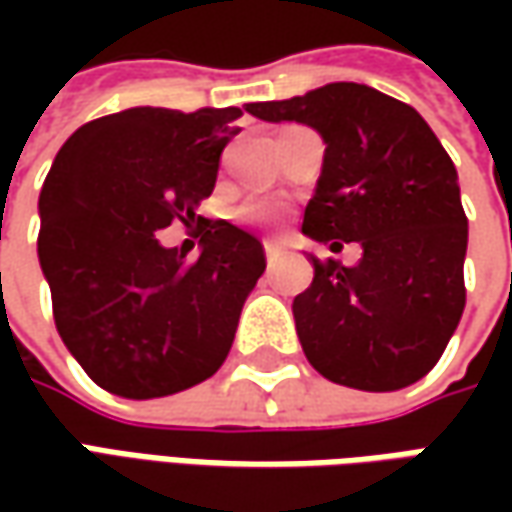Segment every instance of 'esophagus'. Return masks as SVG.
I'll list each match as a JSON object with an SVG mask.
<instances>
[{"label":"esophagus","mask_w":512,"mask_h":512,"mask_svg":"<svg viewBox=\"0 0 512 512\" xmlns=\"http://www.w3.org/2000/svg\"><path fill=\"white\" fill-rule=\"evenodd\" d=\"M265 256H267V267L273 270V267L279 265V256H282V253H279V247L276 245H265Z\"/></svg>","instance_id":"34e87169"}]
</instances>
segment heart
Masks as SVG:
<instances>
[{
    "mask_svg": "<svg viewBox=\"0 0 512 512\" xmlns=\"http://www.w3.org/2000/svg\"><path fill=\"white\" fill-rule=\"evenodd\" d=\"M242 219H247V222H270V219H273V207L270 205H245L242 207Z\"/></svg>",
    "mask_w": 512,
    "mask_h": 512,
    "instance_id": "heart-1",
    "label": "heart"
}]
</instances>
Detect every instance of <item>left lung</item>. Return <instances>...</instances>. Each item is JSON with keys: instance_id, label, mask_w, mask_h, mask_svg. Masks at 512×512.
<instances>
[{"instance_id": "1", "label": "left lung", "mask_w": 512, "mask_h": 512, "mask_svg": "<svg viewBox=\"0 0 512 512\" xmlns=\"http://www.w3.org/2000/svg\"><path fill=\"white\" fill-rule=\"evenodd\" d=\"M265 122H299L325 142L305 207L313 242H359V265L319 262L293 299L307 362L325 379L387 393L439 362L464 310L467 216L459 173L419 110L356 82L253 102Z\"/></svg>"}]
</instances>
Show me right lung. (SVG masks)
I'll return each instance as SVG.
<instances>
[{
  "label": "right lung",
  "mask_w": 512,
  "mask_h": 512,
  "mask_svg": "<svg viewBox=\"0 0 512 512\" xmlns=\"http://www.w3.org/2000/svg\"><path fill=\"white\" fill-rule=\"evenodd\" d=\"M239 108H128L76 130L39 193V265L70 356L122 399L210 379L265 273L262 242L205 222L199 259L156 233L213 193Z\"/></svg>",
  "instance_id": "add662e5"
}]
</instances>
